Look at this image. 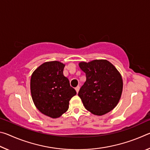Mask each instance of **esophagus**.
Segmentation results:
<instances>
[{
	"label": "esophagus",
	"mask_w": 150,
	"mask_h": 150,
	"mask_svg": "<svg viewBox=\"0 0 150 150\" xmlns=\"http://www.w3.org/2000/svg\"><path fill=\"white\" fill-rule=\"evenodd\" d=\"M79 88H80L79 86H77V87H75V91H76V92H77V93H78V92H79Z\"/></svg>",
	"instance_id": "1"
}]
</instances>
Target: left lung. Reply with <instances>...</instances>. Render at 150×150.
I'll return each instance as SVG.
<instances>
[{
    "mask_svg": "<svg viewBox=\"0 0 150 150\" xmlns=\"http://www.w3.org/2000/svg\"><path fill=\"white\" fill-rule=\"evenodd\" d=\"M79 67L86 74V81L78 95L87 110L102 116L118 105L123 88L120 73L106 59L80 62Z\"/></svg>",
    "mask_w": 150,
    "mask_h": 150,
    "instance_id": "obj_1",
    "label": "left lung"
}]
</instances>
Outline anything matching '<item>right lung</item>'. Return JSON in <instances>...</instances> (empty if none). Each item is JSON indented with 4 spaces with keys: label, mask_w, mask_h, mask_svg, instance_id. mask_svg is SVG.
I'll return each instance as SVG.
<instances>
[{
    "label": "right lung",
    "mask_w": 150,
    "mask_h": 150,
    "mask_svg": "<svg viewBox=\"0 0 150 150\" xmlns=\"http://www.w3.org/2000/svg\"><path fill=\"white\" fill-rule=\"evenodd\" d=\"M65 64L57 61L45 62L33 72L30 91L34 105L42 114L60 117L69 108V102L77 93L63 75Z\"/></svg>",
    "instance_id": "1"
}]
</instances>
